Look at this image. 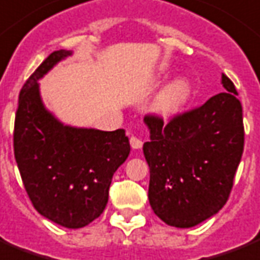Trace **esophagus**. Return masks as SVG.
Instances as JSON below:
<instances>
[{"mask_svg":"<svg viewBox=\"0 0 260 260\" xmlns=\"http://www.w3.org/2000/svg\"><path fill=\"white\" fill-rule=\"evenodd\" d=\"M129 143L131 147L135 148V150H139V148H142V146H143V142L139 138H135V136H132V138L129 139Z\"/></svg>","mask_w":260,"mask_h":260,"instance_id":"obj_1","label":"esophagus"}]
</instances>
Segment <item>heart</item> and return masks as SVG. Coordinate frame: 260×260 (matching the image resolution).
<instances>
[{
    "label": "heart",
    "instance_id": "b5f03b06",
    "mask_svg": "<svg viewBox=\"0 0 260 260\" xmlns=\"http://www.w3.org/2000/svg\"><path fill=\"white\" fill-rule=\"evenodd\" d=\"M161 83H164L162 80ZM192 84L185 76H178L169 82L161 90L155 102L156 112L170 117L181 112L192 98Z\"/></svg>",
    "mask_w": 260,
    "mask_h": 260
}]
</instances>
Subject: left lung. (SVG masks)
Wrapping results in <instances>:
<instances>
[{"mask_svg": "<svg viewBox=\"0 0 260 260\" xmlns=\"http://www.w3.org/2000/svg\"><path fill=\"white\" fill-rule=\"evenodd\" d=\"M221 83L223 92L168 124L144 117L148 201L170 226L192 228L215 215L233 187L244 150L243 109L231 79L222 73Z\"/></svg>", "mask_w": 260, "mask_h": 260, "instance_id": "obj_1", "label": "left lung"}]
</instances>
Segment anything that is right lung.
<instances>
[{
  "mask_svg": "<svg viewBox=\"0 0 260 260\" xmlns=\"http://www.w3.org/2000/svg\"><path fill=\"white\" fill-rule=\"evenodd\" d=\"M72 50L53 51L19 95L13 147L34 207L51 222L79 229L108 205L113 174L129 155L125 131L67 125L43 104L39 80Z\"/></svg>",
  "mask_w": 260,
  "mask_h": 260,
  "instance_id": "add662e5",
  "label": "right lung"
}]
</instances>
